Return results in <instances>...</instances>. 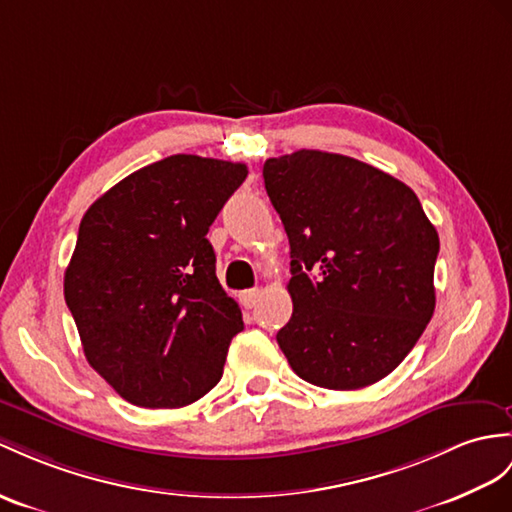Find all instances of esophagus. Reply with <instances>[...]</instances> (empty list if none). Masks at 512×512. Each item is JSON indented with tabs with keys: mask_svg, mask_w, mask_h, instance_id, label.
<instances>
[{
	"mask_svg": "<svg viewBox=\"0 0 512 512\" xmlns=\"http://www.w3.org/2000/svg\"><path fill=\"white\" fill-rule=\"evenodd\" d=\"M239 299H241V304H243L245 308H254V306L258 304V299H260V291H258V289L243 291V293L239 295Z\"/></svg>",
	"mask_w": 512,
	"mask_h": 512,
	"instance_id": "34e87169",
	"label": "esophagus"
}]
</instances>
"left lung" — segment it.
<instances>
[{"mask_svg":"<svg viewBox=\"0 0 512 512\" xmlns=\"http://www.w3.org/2000/svg\"><path fill=\"white\" fill-rule=\"evenodd\" d=\"M291 245L293 315L276 334L299 378L334 391L389 376L434 313L439 234L410 186L350 156L269 158Z\"/></svg>","mask_w":512,"mask_h":512,"instance_id":"1","label":"left lung"}]
</instances>
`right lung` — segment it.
<instances>
[{"label":"right lung","mask_w":512,"mask_h":512,"mask_svg":"<svg viewBox=\"0 0 512 512\" xmlns=\"http://www.w3.org/2000/svg\"><path fill=\"white\" fill-rule=\"evenodd\" d=\"M245 178L243 162L176 154L84 213L65 299L86 360L126 402L180 408L221 380L243 315L206 234Z\"/></svg>","instance_id":"1"}]
</instances>
